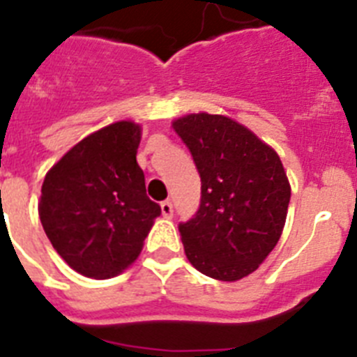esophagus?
<instances>
[{
    "mask_svg": "<svg viewBox=\"0 0 357 357\" xmlns=\"http://www.w3.org/2000/svg\"><path fill=\"white\" fill-rule=\"evenodd\" d=\"M160 209H162V215L166 216V218H172L173 216L172 200H164V202H160Z\"/></svg>",
    "mask_w": 357,
    "mask_h": 357,
    "instance_id": "esophagus-1",
    "label": "esophagus"
}]
</instances>
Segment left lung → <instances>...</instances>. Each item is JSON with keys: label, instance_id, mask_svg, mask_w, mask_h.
<instances>
[{"label": "left lung", "instance_id": "1", "mask_svg": "<svg viewBox=\"0 0 357 357\" xmlns=\"http://www.w3.org/2000/svg\"><path fill=\"white\" fill-rule=\"evenodd\" d=\"M200 173L197 215L178 225L191 266L236 282L257 271L282 236L291 185L278 153L225 115L173 121Z\"/></svg>", "mask_w": 357, "mask_h": 357}]
</instances>
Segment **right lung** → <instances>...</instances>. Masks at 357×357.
Listing matches in <instances>:
<instances>
[{
	"label": "right lung",
	"mask_w": 357,
	"mask_h": 357,
	"mask_svg": "<svg viewBox=\"0 0 357 357\" xmlns=\"http://www.w3.org/2000/svg\"><path fill=\"white\" fill-rule=\"evenodd\" d=\"M139 144L141 126L119 121L84 137L45 176L43 229L59 257L88 278L123 273L160 215L146 195Z\"/></svg>",
	"instance_id": "1"
}]
</instances>
